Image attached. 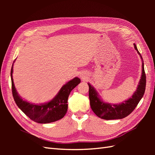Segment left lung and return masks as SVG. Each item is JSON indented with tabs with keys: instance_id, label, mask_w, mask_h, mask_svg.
Segmentation results:
<instances>
[{
	"instance_id": "1",
	"label": "left lung",
	"mask_w": 155,
	"mask_h": 155,
	"mask_svg": "<svg viewBox=\"0 0 155 155\" xmlns=\"http://www.w3.org/2000/svg\"><path fill=\"white\" fill-rule=\"evenodd\" d=\"M134 49L137 53L140 55L142 59V74L139 85L137 88L132 97L128 98L127 101L122 102L119 104H110L105 103L101 99L96 89L90 83H88L89 87L88 96L90 99V105L92 110L97 117L104 120L121 119L129 115L136 108L139 101L143 98L146 87V74L144 72V62L142 56L140 55L137 47L134 43Z\"/></svg>"
}]
</instances>
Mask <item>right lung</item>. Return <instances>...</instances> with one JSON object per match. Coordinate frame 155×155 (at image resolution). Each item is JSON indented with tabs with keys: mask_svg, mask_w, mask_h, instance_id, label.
<instances>
[{
	"mask_svg": "<svg viewBox=\"0 0 155 155\" xmlns=\"http://www.w3.org/2000/svg\"><path fill=\"white\" fill-rule=\"evenodd\" d=\"M14 63V62H13ZM13 64L11 71L12 92L16 104L28 117L36 123L47 124L61 119L68 109V98L71 91L81 83V79L74 77L61 87L51 101L42 104H34L23 100L15 87L12 78Z\"/></svg>",
	"mask_w": 155,
	"mask_h": 155,
	"instance_id": "obj_1",
	"label": "right lung"
}]
</instances>
